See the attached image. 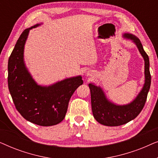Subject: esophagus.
Instances as JSON below:
<instances>
[{
    "mask_svg": "<svg viewBox=\"0 0 158 158\" xmlns=\"http://www.w3.org/2000/svg\"><path fill=\"white\" fill-rule=\"evenodd\" d=\"M87 75H90V73H87Z\"/></svg>",
    "mask_w": 158,
    "mask_h": 158,
    "instance_id": "34e87169",
    "label": "esophagus"
}]
</instances>
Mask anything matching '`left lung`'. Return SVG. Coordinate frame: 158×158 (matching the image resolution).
I'll return each instance as SVG.
<instances>
[{"label": "left lung", "mask_w": 158, "mask_h": 158, "mask_svg": "<svg viewBox=\"0 0 158 158\" xmlns=\"http://www.w3.org/2000/svg\"><path fill=\"white\" fill-rule=\"evenodd\" d=\"M123 37L131 40L137 46L144 61V83L136 98L128 104L117 105L107 98L100 86L88 84L91 97V107L95 119L100 124L109 127H117L127 124L139 115L146 102L150 88L151 75L150 60L140 40L132 34L125 33Z\"/></svg>", "instance_id": "obj_1"}]
</instances>
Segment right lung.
<instances>
[{"mask_svg":"<svg viewBox=\"0 0 158 158\" xmlns=\"http://www.w3.org/2000/svg\"><path fill=\"white\" fill-rule=\"evenodd\" d=\"M40 25L37 23L25 29L17 40L8 59V84L21 115L33 124L49 127L64 119L71 96L83 81L77 75L49 85H40L33 79L26 67L23 52L29 31Z\"/></svg>","mask_w":158,"mask_h":158,"instance_id":"obj_1","label":"right lung"}]
</instances>
